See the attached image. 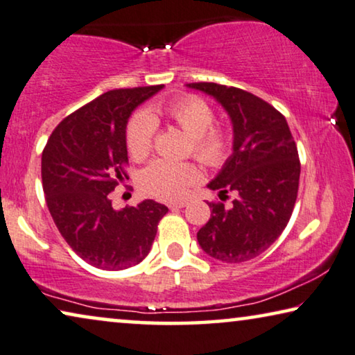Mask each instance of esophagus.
Segmentation results:
<instances>
[{
  "instance_id": "1",
  "label": "esophagus",
  "mask_w": 355,
  "mask_h": 355,
  "mask_svg": "<svg viewBox=\"0 0 355 355\" xmlns=\"http://www.w3.org/2000/svg\"><path fill=\"white\" fill-rule=\"evenodd\" d=\"M187 201H178V202H168V207L171 209H182V207H184L187 206Z\"/></svg>"
}]
</instances>
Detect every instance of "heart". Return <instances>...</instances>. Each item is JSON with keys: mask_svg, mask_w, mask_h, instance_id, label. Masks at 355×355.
Wrapping results in <instances>:
<instances>
[{"mask_svg": "<svg viewBox=\"0 0 355 355\" xmlns=\"http://www.w3.org/2000/svg\"><path fill=\"white\" fill-rule=\"evenodd\" d=\"M164 116L193 138V153L206 166L216 167L228 156V135L212 127L216 114L206 101L196 96H184L151 112H138L127 127V146L135 159L146 157L153 146L156 117ZM199 178V171L191 164H180L157 159L144 168L141 187L146 193L161 199H178L187 194L188 187Z\"/></svg>", "mask_w": 355, "mask_h": 355, "instance_id": "obj_1", "label": "heart"}]
</instances>
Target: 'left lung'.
Here are the masks:
<instances>
[{"mask_svg":"<svg viewBox=\"0 0 355 355\" xmlns=\"http://www.w3.org/2000/svg\"><path fill=\"white\" fill-rule=\"evenodd\" d=\"M225 109L233 127V153L207 184L218 196L236 193L228 209L209 202L211 218L198 232L202 251L214 259L251 261L286 228L297 198V148L288 122L275 107L244 89L217 83H188Z\"/></svg>","mask_w":355,"mask_h":355,"instance_id":"1","label":"left lung"}]
</instances>
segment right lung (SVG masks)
<instances>
[{
  "label": "right lung",
  "mask_w": 355,
  "mask_h": 355,
  "mask_svg": "<svg viewBox=\"0 0 355 355\" xmlns=\"http://www.w3.org/2000/svg\"><path fill=\"white\" fill-rule=\"evenodd\" d=\"M164 85L112 89L64 119L42 154V180L54 223L72 251L101 270L137 266L151 251L168 209L153 199L116 209L111 191L128 178L127 123Z\"/></svg>",
  "instance_id": "add662e5"
}]
</instances>
